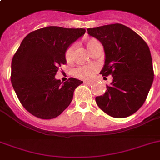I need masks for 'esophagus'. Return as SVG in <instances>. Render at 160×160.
<instances>
[{
	"instance_id": "1",
	"label": "esophagus",
	"mask_w": 160,
	"mask_h": 160,
	"mask_svg": "<svg viewBox=\"0 0 160 160\" xmlns=\"http://www.w3.org/2000/svg\"><path fill=\"white\" fill-rule=\"evenodd\" d=\"M84 84H85V85H92V82H90V81H84Z\"/></svg>"
}]
</instances>
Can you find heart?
<instances>
[{"label": "heart", "mask_w": 160, "mask_h": 160, "mask_svg": "<svg viewBox=\"0 0 160 160\" xmlns=\"http://www.w3.org/2000/svg\"><path fill=\"white\" fill-rule=\"evenodd\" d=\"M98 41L95 39H90L87 40L85 44L89 51L92 49L93 46L95 43H97ZM74 50H75V46H70L67 49V51L65 52V59L67 61H70L72 60L73 54H74ZM98 70V66L95 65H82L80 67L76 68L74 70V75L79 79H83V80H90L91 78L94 77V75Z\"/></svg>", "instance_id": "b5f03b06"}]
</instances>
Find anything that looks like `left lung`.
<instances>
[{
  "label": "left lung",
  "instance_id": "8db88e82",
  "mask_svg": "<svg viewBox=\"0 0 160 160\" xmlns=\"http://www.w3.org/2000/svg\"><path fill=\"white\" fill-rule=\"evenodd\" d=\"M87 31L104 46L105 60L100 74L113 76L105 94L95 97L98 106L114 118L131 115L143 105L154 80L149 46L136 32L122 24Z\"/></svg>",
  "mask_w": 160,
  "mask_h": 160
}]
</instances>
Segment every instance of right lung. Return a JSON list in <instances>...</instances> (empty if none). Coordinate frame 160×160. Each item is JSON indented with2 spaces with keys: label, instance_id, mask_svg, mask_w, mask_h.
I'll list each match as a JSON object with an SVG mask.
<instances>
[{
  "label": "right lung",
  "instance_id": "obj_1",
  "mask_svg": "<svg viewBox=\"0 0 160 160\" xmlns=\"http://www.w3.org/2000/svg\"><path fill=\"white\" fill-rule=\"evenodd\" d=\"M85 33L83 28L47 26L32 31L24 38L11 62V80L24 108L37 118L59 116L73 99L83 81L55 79L60 65H65L69 46Z\"/></svg>",
  "mask_w": 160,
  "mask_h": 160
}]
</instances>
